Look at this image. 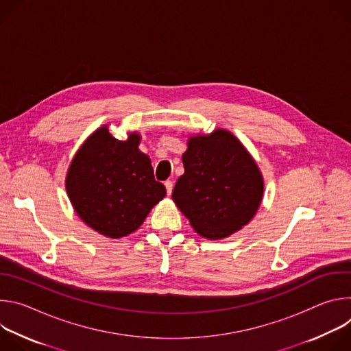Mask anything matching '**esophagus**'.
I'll return each instance as SVG.
<instances>
[{"label":"esophagus","instance_id":"esophagus-1","mask_svg":"<svg viewBox=\"0 0 351 351\" xmlns=\"http://www.w3.org/2000/svg\"><path fill=\"white\" fill-rule=\"evenodd\" d=\"M165 189H167L168 195H171V194H172V190H173V183H172L171 180H167V182H165Z\"/></svg>","mask_w":351,"mask_h":351}]
</instances>
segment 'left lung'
I'll return each mask as SVG.
<instances>
[{
    "mask_svg": "<svg viewBox=\"0 0 351 351\" xmlns=\"http://www.w3.org/2000/svg\"><path fill=\"white\" fill-rule=\"evenodd\" d=\"M182 161L184 173L172 198L198 234L223 239L253 219L263 199L264 180L236 136L225 129L191 136Z\"/></svg>",
    "mask_w": 351,
    "mask_h": 351,
    "instance_id": "left-lung-1",
    "label": "left lung"
}]
</instances>
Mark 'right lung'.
Here are the masks:
<instances>
[{
	"mask_svg": "<svg viewBox=\"0 0 351 351\" xmlns=\"http://www.w3.org/2000/svg\"><path fill=\"white\" fill-rule=\"evenodd\" d=\"M138 143L136 132L122 141L107 126L99 128L79 148L66 175V193L79 218L111 239L138 229L167 194Z\"/></svg>",
	"mask_w": 351,
	"mask_h": 351,
	"instance_id": "add662e5",
	"label": "right lung"
}]
</instances>
